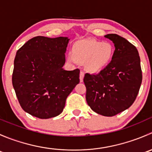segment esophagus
<instances>
[{"mask_svg":"<svg viewBox=\"0 0 152 152\" xmlns=\"http://www.w3.org/2000/svg\"><path fill=\"white\" fill-rule=\"evenodd\" d=\"M84 76H85V73H84L83 71H81L80 72V74H79V79H80V82H83Z\"/></svg>","mask_w":152,"mask_h":152,"instance_id":"esophagus-1","label":"esophagus"}]
</instances>
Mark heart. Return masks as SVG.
<instances>
[{
	"label": "heart",
	"instance_id": "obj_1",
	"mask_svg": "<svg viewBox=\"0 0 152 152\" xmlns=\"http://www.w3.org/2000/svg\"><path fill=\"white\" fill-rule=\"evenodd\" d=\"M115 49L109 42H102L94 39H82L72 45L71 60L85 64L88 71L99 73L112 61Z\"/></svg>",
	"mask_w": 152,
	"mask_h": 152
}]
</instances>
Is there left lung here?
Segmentation results:
<instances>
[{
    "label": "left lung",
    "mask_w": 152,
    "mask_h": 152,
    "mask_svg": "<svg viewBox=\"0 0 152 152\" xmlns=\"http://www.w3.org/2000/svg\"><path fill=\"white\" fill-rule=\"evenodd\" d=\"M105 37L115 47L113 59L98 74L86 73L84 82L87 104L98 114L111 117L134 103L142 83V70L134 45L115 34Z\"/></svg>",
    "instance_id": "1"
}]
</instances>
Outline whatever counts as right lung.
Here are the masks:
<instances>
[{"label":"right lung","instance_id":"right-lung-1","mask_svg":"<svg viewBox=\"0 0 152 152\" xmlns=\"http://www.w3.org/2000/svg\"><path fill=\"white\" fill-rule=\"evenodd\" d=\"M69 39L37 36L17 51L12 85L23 110L41 119L59 115L67 96L79 83V69L62 67Z\"/></svg>","mask_w":152,"mask_h":152}]
</instances>
